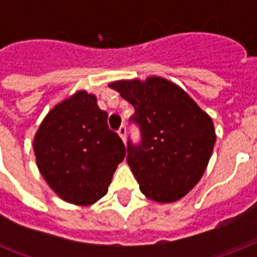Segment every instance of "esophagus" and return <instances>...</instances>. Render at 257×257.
Wrapping results in <instances>:
<instances>
[{
	"label": "esophagus",
	"mask_w": 257,
	"mask_h": 257,
	"mask_svg": "<svg viewBox=\"0 0 257 257\" xmlns=\"http://www.w3.org/2000/svg\"><path fill=\"white\" fill-rule=\"evenodd\" d=\"M117 132H118L120 137H121V139H122V141H124V143H125V140H126V128H125V125H121Z\"/></svg>",
	"instance_id": "34e87169"
}]
</instances>
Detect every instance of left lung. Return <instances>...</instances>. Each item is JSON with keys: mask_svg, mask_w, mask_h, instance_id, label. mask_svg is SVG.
Segmentation results:
<instances>
[{"mask_svg": "<svg viewBox=\"0 0 257 257\" xmlns=\"http://www.w3.org/2000/svg\"><path fill=\"white\" fill-rule=\"evenodd\" d=\"M110 88L135 108L129 121L140 143L126 145V161L140 191L159 203L185 196L201 179L216 141L212 118L175 84L161 77L116 81Z\"/></svg>", "mask_w": 257, "mask_h": 257, "instance_id": "8db88e82", "label": "left lung"}]
</instances>
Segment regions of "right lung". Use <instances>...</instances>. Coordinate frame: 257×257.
I'll return each instance as SVG.
<instances>
[{
    "instance_id": "1",
    "label": "right lung",
    "mask_w": 257,
    "mask_h": 257,
    "mask_svg": "<svg viewBox=\"0 0 257 257\" xmlns=\"http://www.w3.org/2000/svg\"><path fill=\"white\" fill-rule=\"evenodd\" d=\"M38 169L62 200L89 205L106 195L125 145L108 126V113L85 90L56 105L33 143Z\"/></svg>"
}]
</instances>
